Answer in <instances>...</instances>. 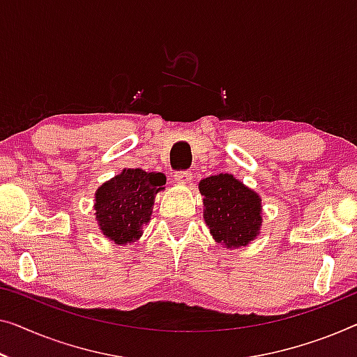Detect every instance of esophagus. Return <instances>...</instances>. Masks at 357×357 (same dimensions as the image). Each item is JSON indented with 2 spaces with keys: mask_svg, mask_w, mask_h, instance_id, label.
I'll return each mask as SVG.
<instances>
[{
  "mask_svg": "<svg viewBox=\"0 0 357 357\" xmlns=\"http://www.w3.org/2000/svg\"><path fill=\"white\" fill-rule=\"evenodd\" d=\"M190 179H192V173L190 172H178L174 174V181L179 184H189Z\"/></svg>",
  "mask_w": 357,
  "mask_h": 357,
  "instance_id": "esophagus-1",
  "label": "esophagus"
}]
</instances>
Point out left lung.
<instances>
[{
	"label": "left lung",
	"instance_id": "8db88e82",
	"mask_svg": "<svg viewBox=\"0 0 357 357\" xmlns=\"http://www.w3.org/2000/svg\"><path fill=\"white\" fill-rule=\"evenodd\" d=\"M204 195V220L215 242L227 250L247 247L261 234V197L227 173L199 183Z\"/></svg>",
	"mask_w": 357,
	"mask_h": 357
}]
</instances>
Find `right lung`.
<instances>
[{
  "label": "right lung",
  "mask_w": 357,
  "mask_h": 357,
  "mask_svg": "<svg viewBox=\"0 0 357 357\" xmlns=\"http://www.w3.org/2000/svg\"><path fill=\"white\" fill-rule=\"evenodd\" d=\"M165 183L163 173L125 168L99 185L94 194V215L102 236L121 247L139 241Z\"/></svg>",
  "instance_id": "obj_1"
}]
</instances>
